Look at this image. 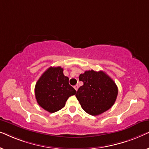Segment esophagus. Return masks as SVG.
Here are the masks:
<instances>
[{
	"label": "esophagus",
	"mask_w": 149,
	"mask_h": 149,
	"mask_svg": "<svg viewBox=\"0 0 149 149\" xmlns=\"http://www.w3.org/2000/svg\"><path fill=\"white\" fill-rule=\"evenodd\" d=\"M74 88L75 90L77 91V90H78V88H79V85H74Z\"/></svg>",
	"instance_id": "obj_1"
}]
</instances>
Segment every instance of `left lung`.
<instances>
[{"label":"left lung","mask_w":149,"mask_h":149,"mask_svg":"<svg viewBox=\"0 0 149 149\" xmlns=\"http://www.w3.org/2000/svg\"><path fill=\"white\" fill-rule=\"evenodd\" d=\"M79 81H83V85L79 87L75 95L87 113L93 116L100 115L115 104L117 86L104 72L85 71L80 74Z\"/></svg>","instance_id":"8db88e82"}]
</instances>
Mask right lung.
I'll use <instances>...</instances> for the list:
<instances>
[{
    "mask_svg": "<svg viewBox=\"0 0 149 149\" xmlns=\"http://www.w3.org/2000/svg\"><path fill=\"white\" fill-rule=\"evenodd\" d=\"M60 66L49 67L36 83L34 92L37 103L51 113L60 111L67 100L77 93L68 83Z\"/></svg>",
    "mask_w": 149,
    "mask_h": 149,
    "instance_id": "obj_1",
    "label": "right lung"
}]
</instances>
